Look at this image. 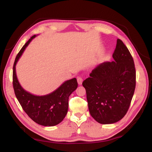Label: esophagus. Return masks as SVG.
<instances>
[{"label": "esophagus", "mask_w": 152, "mask_h": 152, "mask_svg": "<svg viewBox=\"0 0 152 152\" xmlns=\"http://www.w3.org/2000/svg\"><path fill=\"white\" fill-rule=\"evenodd\" d=\"M77 83H78V84L79 85H81L82 83V82H83V79H82V77H77Z\"/></svg>", "instance_id": "esophagus-1"}]
</instances>
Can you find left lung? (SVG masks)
<instances>
[{
    "instance_id": "1",
    "label": "left lung",
    "mask_w": 152,
    "mask_h": 152,
    "mask_svg": "<svg viewBox=\"0 0 152 152\" xmlns=\"http://www.w3.org/2000/svg\"><path fill=\"white\" fill-rule=\"evenodd\" d=\"M113 58L115 61L100 63L82 83L90 114L102 124H113L124 117L136 86L133 59L119 39Z\"/></svg>"
}]
</instances>
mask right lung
Wrapping results in <instances>:
<instances>
[{"label":"right lung","mask_w":152,"mask_h":152,"mask_svg":"<svg viewBox=\"0 0 152 152\" xmlns=\"http://www.w3.org/2000/svg\"><path fill=\"white\" fill-rule=\"evenodd\" d=\"M36 36H31L17 55L13 67V87L21 107L28 116L37 124L54 126L59 124L67 113L69 97L77 87L75 78L63 83L57 89L45 96H36L27 92L21 87L16 75L17 62L26 47Z\"/></svg>","instance_id":"right-lung-1"}]
</instances>
